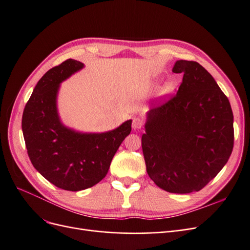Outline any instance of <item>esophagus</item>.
<instances>
[{
    "instance_id": "34e87169",
    "label": "esophagus",
    "mask_w": 250,
    "mask_h": 250,
    "mask_svg": "<svg viewBox=\"0 0 250 250\" xmlns=\"http://www.w3.org/2000/svg\"><path fill=\"white\" fill-rule=\"evenodd\" d=\"M144 127V121L141 118H133L132 120V128L135 130H140Z\"/></svg>"
}]
</instances>
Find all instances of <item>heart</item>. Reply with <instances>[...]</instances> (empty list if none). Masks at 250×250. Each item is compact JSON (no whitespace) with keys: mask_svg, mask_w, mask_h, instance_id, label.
Returning <instances> with one entry per match:
<instances>
[{"mask_svg":"<svg viewBox=\"0 0 250 250\" xmlns=\"http://www.w3.org/2000/svg\"><path fill=\"white\" fill-rule=\"evenodd\" d=\"M172 89V86L171 85H167L165 87V92H170V90Z\"/></svg>","mask_w":250,"mask_h":250,"instance_id":"1","label":"heart"}]
</instances>
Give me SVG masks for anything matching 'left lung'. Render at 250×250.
<instances>
[{
	"mask_svg": "<svg viewBox=\"0 0 250 250\" xmlns=\"http://www.w3.org/2000/svg\"><path fill=\"white\" fill-rule=\"evenodd\" d=\"M184 75L176 94L148 113L142 148L147 173L163 190L188 194L206 187L233 148V115L228 97L196 62L178 60Z\"/></svg>",
	"mask_w": 250,
	"mask_h": 250,
	"instance_id": "1",
	"label": "left lung"
}]
</instances>
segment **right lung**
I'll list each match as a JSON object with an SVG mask.
<instances>
[{
    "label": "right lung",
    "mask_w": 250,
    "mask_h": 250,
    "mask_svg": "<svg viewBox=\"0 0 250 250\" xmlns=\"http://www.w3.org/2000/svg\"><path fill=\"white\" fill-rule=\"evenodd\" d=\"M74 59L49 70L37 82L21 119L27 152L33 167L65 191L92 188L106 176L113 155L131 131V120L104 133H79L60 123L56 97L59 84L81 70Z\"/></svg>",
    "instance_id": "1"
}]
</instances>
